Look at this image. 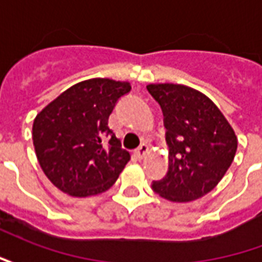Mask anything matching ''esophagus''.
Wrapping results in <instances>:
<instances>
[{
  "mask_svg": "<svg viewBox=\"0 0 262 262\" xmlns=\"http://www.w3.org/2000/svg\"><path fill=\"white\" fill-rule=\"evenodd\" d=\"M147 153H148V146L146 144V143H143V144H140V146L137 147L136 154L139 159H143V157H144Z\"/></svg>",
  "mask_w": 262,
  "mask_h": 262,
  "instance_id": "obj_1",
  "label": "esophagus"
}]
</instances>
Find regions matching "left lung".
Returning <instances> with one entry per match:
<instances>
[{
    "mask_svg": "<svg viewBox=\"0 0 262 262\" xmlns=\"http://www.w3.org/2000/svg\"><path fill=\"white\" fill-rule=\"evenodd\" d=\"M150 95L163 111L168 144V171L151 188L172 202L206 195L233 163L237 137L206 95L178 84H150Z\"/></svg>",
    "mask_w": 262,
    "mask_h": 262,
    "instance_id": "left-lung-1",
    "label": "left lung"
}]
</instances>
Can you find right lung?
<instances>
[{
  "label": "right lung",
  "instance_id": "1",
  "mask_svg": "<svg viewBox=\"0 0 262 262\" xmlns=\"http://www.w3.org/2000/svg\"><path fill=\"white\" fill-rule=\"evenodd\" d=\"M129 82L92 78L70 86L33 122V146L43 172L73 196H91L114 185L130 154L120 147L109 115Z\"/></svg>",
  "mask_w": 262,
  "mask_h": 262
}]
</instances>
